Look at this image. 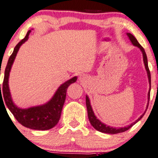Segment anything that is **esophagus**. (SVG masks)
<instances>
[{"label":"esophagus","mask_w":158,"mask_h":158,"mask_svg":"<svg viewBox=\"0 0 158 158\" xmlns=\"http://www.w3.org/2000/svg\"><path fill=\"white\" fill-rule=\"evenodd\" d=\"M79 82H82V83L86 82L88 80V76H86L85 74H81V75L79 76Z\"/></svg>","instance_id":"esophagus-1"}]
</instances>
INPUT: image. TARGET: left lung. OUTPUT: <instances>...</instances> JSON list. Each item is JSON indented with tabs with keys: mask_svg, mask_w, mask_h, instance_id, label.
<instances>
[{
	"mask_svg": "<svg viewBox=\"0 0 158 158\" xmlns=\"http://www.w3.org/2000/svg\"><path fill=\"white\" fill-rule=\"evenodd\" d=\"M127 37H129L130 40L131 42L132 43V44L133 46H136L140 49V51L142 52L143 53V62H144V65H145V68L147 72V76H148V82H149V91L148 92V103H147V106H146V110L148 109V103H149V99H150V91H151V73H150V71L149 69H148V59H147V55L145 54V49L143 48V46L138 43L137 40L135 38V37L131 33H127ZM86 106H87V110H88V119H89L90 123H91V125L93 126V127L94 129H96L97 131H100L101 133H110V134H115V133H122L124 132V131H127L128 129H130L131 127H133L136 123H137L143 117V115H145V112L140 116L139 118L137 119L136 121H135L134 122H133L132 124H131L130 125L126 126V127H111V126L106 125V124L103 123L102 121H100L98 118L96 117V115H94V112L92 110V107H91V102H90V99L88 98V95H86Z\"/></svg>",
	"mask_w": 158,
	"mask_h": 158,
	"instance_id": "8db88e82",
	"label": "left lung"
}]
</instances>
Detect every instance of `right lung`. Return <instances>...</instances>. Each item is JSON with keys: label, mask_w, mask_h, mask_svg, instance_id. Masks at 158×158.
Listing matches in <instances>:
<instances>
[{"label": "right lung", "mask_w": 158, "mask_h": 158, "mask_svg": "<svg viewBox=\"0 0 158 158\" xmlns=\"http://www.w3.org/2000/svg\"><path fill=\"white\" fill-rule=\"evenodd\" d=\"M31 32V30L27 31L25 37L15 46L13 54L10 55L9 58L4 72L3 88L2 90H1L0 88V98L2 99L3 103L4 102L3 104H6L7 108L14 115L15 119L24 127L32 130L46 131L55 127L59 121L63 106L65 102L67 88L70 85V84L76 82L77 76H74L72 79H69L67 82L60 85V87L55 91L52 98L50 99L47 103L42 105L36 106L29 107L27 109H22L17 106L13 103L10 91L9 77H10V73L12 66L13 64V62L19 50V48L23 43H25L28 40L29 34ZM1 97L3 98V100Z\"/></svg>", "instance_id": "obj_1"}]
</instances>
